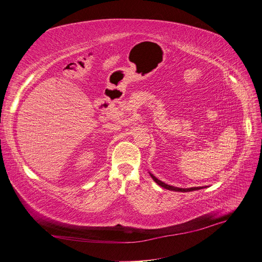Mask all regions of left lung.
<instances>
[{
	"instance_id": "obj_1",
	"label": "left lung",
	"mask_w": 262,
	"mask_h": 262,
	"mask_svg": "<svg viewBox=\"0 0 262 262\" xmlns=\"http://www.w3.org/2000/svg\"><path fill=\"white\" fill-rule=\"evenodd\" d=\"M149 175H150V177L152 178V180L158 184V185H160V186H162L163 188H166V189H169V190H175V191H193V190H198V189H201V188H204L203 186H195V187H188V188H181V187H176V186H171V185H168V184H166V183H164V182H162V181H160L159 179H157L152 173H150L149 172Z\"/></svg>"
}]
</instances>
